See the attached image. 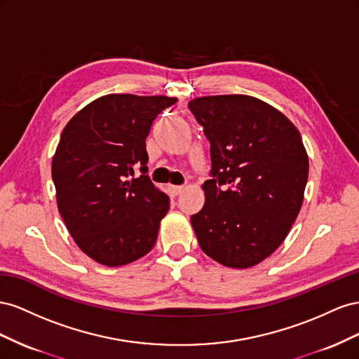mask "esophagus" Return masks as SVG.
I'll use <instances>...</instances> for the list:
<instances>
[{
    "label": "esophagus",
    "instance_id": "34e87169",
    "mask_svg": "<svg viewBox=\"0 0 359 359\" xmlns=\"http://www.w3.org/2000/svg\"><path fill=\"white\" fill-rule=\"evenodd\" d=\"M185 189V187H179V185H171L170 191L174 194V196H179V194Z\"/></svg>",
    "mask_w": 359,
    "mask_h": 359
}]
</instances>
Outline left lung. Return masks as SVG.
Segmentation results:
<instances>
[{
    "instance_id": "obj_1",
    "label": "left lung",
    "mask_w": 359,
    "mask_h": 359,
    "mask_svg": "<svg viewBox=\"0 0 359 359\" xmlns=\"http://www.w3.org/2000/svg\"><path fill=\"white\" fill-rule=\"evenodd\" d=\"M189 111L210 142L206 203L191 224L201 250L229 268L260 263L280 247L301 210L309 156L278 109L243 95L206 96Z\"/></svg>"
}]
</instances>
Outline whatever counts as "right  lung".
Returning <instances> with one entry per match:
<instances>
[{
    "instance_id": "add662e5",
    "label": "right lung",
    "mask_w": 359,
    "mask_h": 359,
    "mask_svg": "<svg viewBox=\"0 0 359 359\" xmlns=\"http://www.w3.org/2000/svg\"><path fill=\"white\" fill-rule=\"evenodd\" d=\"M176 102L167 96H102L61 134L53 159L58 210L78 247L100 264H128L156 242L170 198L147 176L146 138L151 123ZM135 168L142 176L128 181Z\"/></svg>"
}]
</instances>
